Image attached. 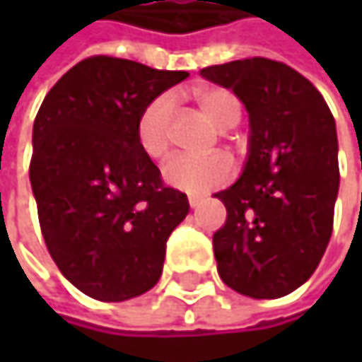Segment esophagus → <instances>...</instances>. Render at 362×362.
<instances>
[{
  "mask_svg": "<svg viewBox=\"0 0 362 362\" xmlns=\"http://www.w3.org/2000/svg\"><path fill=\"white\" fill-rule=\"evenodd\" d=\"M188 205L190 207H199L201 205V199L199 197H188Z\"/></svg>",
  "mask_w": 362,
  "mask_h": 362,
  "instance_id": "1",
  "label": "esophagus"
}]
</instances>
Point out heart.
Returning <instances> with one entry per match:
<instances>
[{
  "instance_id": "1",
  "label": "heart",
  "mask_w": 362,
  "mask_h": 362,
  "mask_svg": "<svg viewBox=\"0 0 362 362\" xmlns=\"http://www.w3.org/2000/svg\"><path fill=\"white\" fill-rule=\"evenodd\" d=\"M194 98L201 110L220 129L235 127L241 119V105L237 96L226 88H216V86L199 88L194 90ZM174 112H176V96L163 92L144 107L136 121L138 146L153 161H163L170 155ZM163 176L174 188H180L190 194H205L230 182V178L235 176V163L228 155L222 153L211 157L180 155L165 165Z\"/></svg>"
}]
</instances>
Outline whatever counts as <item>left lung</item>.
<instances>
[{
    "label": "left lung",
    "mask_w": 362,
    "mask_h": 362,
    "mask_svg": "<svg viewBox=\"0 0 362 362\" xmlns=\"http://www.w3.org/2000/svg\"><path fill=\"white\" fill-rule=\"evenodd\" d=\"M201 75L230 88L252 125L241 178L216 192L226 207L214 235L220 279L255 300L283 298L310 279L331 239L339 186L333 115L321 92L279 60L243 58Z\"/></svg>",
    "instance_id": "8db88e82"
}]
</instances>
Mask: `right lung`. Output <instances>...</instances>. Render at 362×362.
<instances>
[{
    "label": "right lung",
    "instance_id": "obj_1",
    "mask_svg": "<svg viewBox=\"0 0 362 362\" xmlns=\"http://www.w3.org/2000/svg\"><path fill=\"white\" fill-rule=\"evenodd\" d=\"M186 71L90 56L47 92L33 125L29 165L45 247L86 296L123 302L157 285L165 243L188 199L165 186L140 151L144 107Z\"/></svg>",
    "mask_w": 362,
    "mask_h": 362
}]
</instances>
